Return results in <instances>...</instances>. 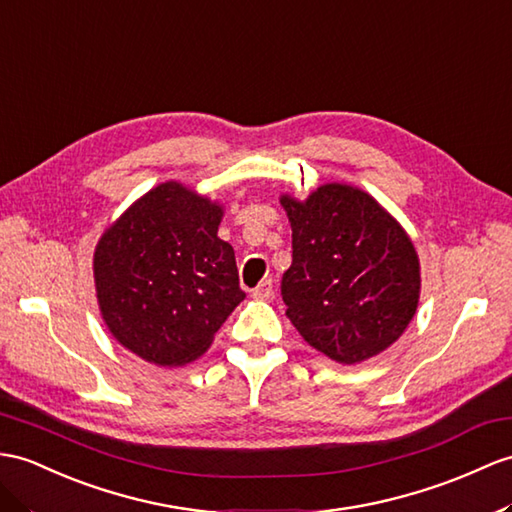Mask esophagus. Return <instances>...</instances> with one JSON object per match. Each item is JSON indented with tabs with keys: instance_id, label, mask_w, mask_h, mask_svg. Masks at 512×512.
Segmentation results:
<instances>
[{
	"instance_id": "34e87169",
	"label": "esophagus",
	"mask_w": 512,
	"mask_h": 512,
	"mask_svg": "<svg viewBox=\"0 0 512 512\" xmlns=\"http://www.w3.org/2000/svg\"><path fill=\"white\" fill-rule=\"evenodd\" d=\"M271 295H273V282L271 280L260 282L256 289L252 291V297L258 299V302H267V299H271Z\"/></svg>"
}]
</instances>
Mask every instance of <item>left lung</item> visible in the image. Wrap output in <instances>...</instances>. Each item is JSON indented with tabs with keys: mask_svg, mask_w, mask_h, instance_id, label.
<instances>
[{
	"mask_svg": "<svg viewBox=\"0 0 512 512\" xmlns=\"http://www.w3.org/2000/svg\"><path fill=\"white\" fill-rule=\"evenodd\" d=\"M293 263L282 276L286 317L308 345L341 365L391 347L417 313L419 256L369 193L321 184L304 202L282 195Z\"/></svg>",
	"mask_w": 512,
	"mask_h": 512,
	"instance_id": "1",
	"label": "left lung"
}]
</instances>
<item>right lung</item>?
<instances>
[{
	"label": "right lung",
	"mask_w": 512,
	"mask_h": 512,
	"mask_svg": "<svg viewBox=\"0 0 512 512\" xmlns=\"http://www.w3.org/2000/svg\"><path fill=\"white\" fill-rule=\"evenodd\" d=\"M223 206L176 180L112 221L93 254L99 313L119 345L158 367L202 356L243 302Z\"/></svg>",
	"instance_id": "obj_1"
}]
</instances>
